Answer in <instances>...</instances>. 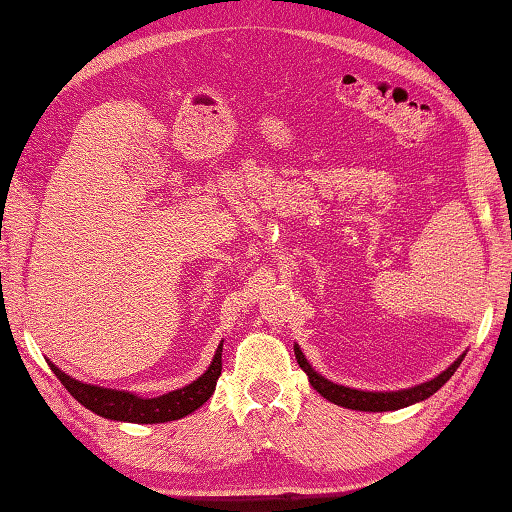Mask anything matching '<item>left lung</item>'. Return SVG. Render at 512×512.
<instances>
[{
	"instance_id": "obj_1",
	"label": "left lung",
	"mask_w": 512,
	"mask_h": 512,
	"mask_svg": "<svg viewBox=\"0 0 512 512\" xmlns=\"http://www.w3.org/2000/svg\"><path fill=\"white\" fill-rule=\"evenodd\" d=\"M294 354H296V361L301 368L310 376V383L312 388L325 397L327 401L336 403V406H343V408H350V410H363V412H388V410H399V408H406L412 406V403L428 399L430 394H435L443 383H446L452 374L457 372L459 363L464 361V356H459V359L450 365L446 372H441L437 379H432L428 383H421V385H414L410 390H399V392H361V390H352V388H345V385H336L332 381L323 379L321 374H316L312 370V365L307 363V359L301 352V347L294 345Z\"/></svg>"
}]
</instances>
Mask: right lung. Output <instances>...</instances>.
I'll use <instances>...</instances> for the list:
<instances>
[{
  "label": "right lung",
  "instance_id": "right-lung-1",
  "mask_svg": "<svg viewBox=\"0 0 512 512\" xmlns=\"http://www.w3.org/2000/svg\"><path fill=\"white\" fill-rule=\"evenodd\" d=\"M53 374L62 381L66 390L73 394V399L82 403L84 408L100 414V417L113 419V421H131V423H165L180 417H187L194 410H198L211 394L216 390V381L223 370V343L218 345L214 361H211L209 370L196 379L194 383L185 385V388L173 390L169 394H162L156 399H140L136 394L118 392L98 388V385H86L71 379L69 374L57 370L53 363Z\"/></svg>",
  "mask_w": 512,
  "mask_h": 512
}]
</instances>
